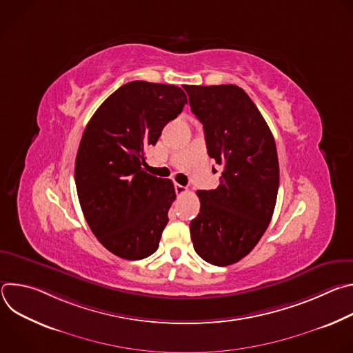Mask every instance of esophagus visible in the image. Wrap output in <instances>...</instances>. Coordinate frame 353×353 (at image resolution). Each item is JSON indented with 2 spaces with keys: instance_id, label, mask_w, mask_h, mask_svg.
<instances>
[{
  "instance_id": "obj_1",
  "label": "esophagus",
  "mask_w": 353,
  "mask_h": 353,
  "mask_svg": "<svg viewBox=\"0 0 353 353\" xmlns=\"http://www.w3.org/2000/svg\"><path fill=\"white\" fill-rule=\"evenodd\" d=\"M174 191H176L177 195H183V194L187 192V187H184V185L176 183V184H174Z\"/></svg>"
}]
</instances>
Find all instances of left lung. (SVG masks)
Here are the masks:
<instances>
[{
	"mask_svg": "<svg viewBox=\"0 0 353 353\" xmlns=\"http://www.w3.org/2000/svg\"><path fill=\"white\" fill-rule=\"evenodd\" d=\"M184 89L191 112L203 123L208 155L223 168L215 190L196 191L201 208L190 223L191 240L201 259L226 267L245 257L271 222L279 187L275 139L241 88Z\"/></svg>",
	"mask_w": 353,
	"mask_h": 353,
	"instance_id": "1",
	"label": "left lung"
}]
</instances>
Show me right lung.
<instances>
[{"instance_id":"obj_1","label":"right lung","mask_w":353,"mask_h":353,"mask_svg":"<svg viewBox=\"0 0 353 353\" xmlns=\"http://www.w3.org/2000/svg\"><path fill=\"white\" fill-rule=\"evenodd\" d=\"M187 103L174 85L132 81L99 106L79 142L75 184L83 216L113 254L142 260L159 247L173 181L146 173L145 150Z\"/></svg>"}]
</instances>
